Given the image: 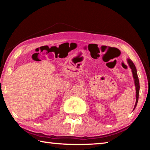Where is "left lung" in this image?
<instances>
[{
  "label": "left lung",
  "mask_w": 150,
  "mask_h": 150,
  "mask_svg": "<svg viewBox=\"0 0 150 150\" xmlns=\"http://www.w3.org/2000/svg\"><path fill=\"white\" fill-rule=\"evenodd\" d=\"M128 62L129 65H130V68L132 69V71L133 77H134V83H135V86H136V104H135V106H134V108H135L136 105H137V103H138V96H139V79H138V75H137L136 68L135 67V65H134V63L132 62V61L130 59H128Z\"/></svg>",
  "instance_id": "left-lung-1"
}]
</instances>
